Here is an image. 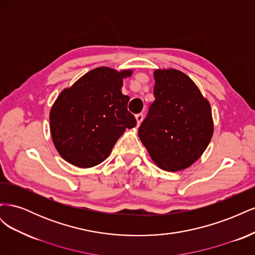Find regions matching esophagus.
I'll return each mask as SVG.
<instances>
[{"label": "esophagus", "mask_w": 255, "mask_h": 255, "mask_svg": "<svg viewBox=\"0 0 255 255\" xmlns=\"http://www.w3.org/2000/svg\"><path fill=\"white\" fill-rule=\"evenodd\" d=\"M135 117H136V120H137V127H139L142 119H143V114H141V113L140 114H137Z\"/></svg>", "instance_id": "1"}]
</instances>
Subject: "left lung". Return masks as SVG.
Segmentation results:
<instances>
[{"label":"left lung","instance_id":"1","mask_svg":"<svg viewBox=\"0 0 255 255\" xmlns=\"http://www.w3.org/2000/svg\"><path fill=\"white\" fill-rule=\"evenodd\" d=\"M154 79L155 101L138 135L160 169L183 170L202 155L212 139L211 106L196 84L179 70H156Z\"/></svg>","mask_w":255,"mask_h":255}]
</instances>
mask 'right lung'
<instances>
[{"mask_svg":"<svg viewBox=\"0 0 255 255\" xmlns=\"http://www.w3.org/2000/svg\"><path fill=\"white\" fill-rule=\"evenodd\" d=\"M130 74L100 67L60 92L50 112V128L54 145L68 163L99 165L125 129L136 127L128 111L129 98L121 92L123 78Z\"/></svg>","mask_w":255,"mask_h":255,"instance_id":"right-lung-1","label":"right lung"}]
</instances>
